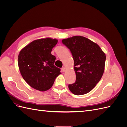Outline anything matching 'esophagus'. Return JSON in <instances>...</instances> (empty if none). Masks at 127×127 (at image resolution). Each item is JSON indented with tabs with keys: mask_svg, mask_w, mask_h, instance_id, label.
<instances>
[{
	"mask_svg": "<svg viewBox=\"0 0 127 127\" xmlns=\"http://www.w3.org/2000/svg\"><path fill=\"white\" fill-rule=\"evenodd\" d=\"M62 70H63V72H64L65 71H66V68H65L64 67H63V68H62Z\"/></svg>",
	"mask_w": 127,
	"mask_h": 127,
	"instance_id": "obj_1",
	"label": "esophagus"
}]
</instances>
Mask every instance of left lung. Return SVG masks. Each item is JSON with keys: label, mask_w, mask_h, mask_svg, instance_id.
<instances>
[{"label": "left lung", "mask_w": 127, "mask_h": 127, "mask_svg": "<svg viewBox=\"0 0 127 127\" xmlns=\"http://www.w3.org/2000/svg\"><path fill=\"white\" fill-rule=\"evenodd\" d=\"M69 49L74 61L75 83L68 88L71 93L81 95L91 91L99 82L105 68L106 56L99 45L87 38L74 36L62 40Z\"/></svg>", "instance_id": "8db88e82"}]
</instances>
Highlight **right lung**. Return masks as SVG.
Here are the masks:
<instances>
[{"mask_svg": "<svg viewBox=\"0 0 127 127\" xmlns=\"http://www.w3.org/2000/svg\"><path fill=\"white\" fill-rule=\"evenodd\" d=\"M58 40L50 37L34 40L23 48L18 57L21 74L29 85L36 90L51 88L60 69L54 65L56 57L51 54Z\"/></svg>", "mask_w": 127, "mask_h": 127, "instance_id": "right-lung-1", "label": "right lung"}]
</instances>
